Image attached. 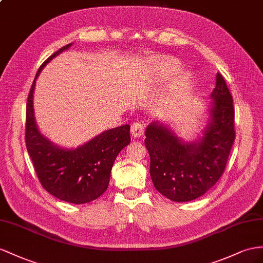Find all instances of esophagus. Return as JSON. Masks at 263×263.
I'll return each instance as SVG.
<instances>
[{
  "mask_svg": "<svg viewBox=\"0 0 263 263\" xmlns=\"http://www.w3.org/2000/svg\"><path fill=\"white\" fill-rule=\"evenodd\" d=\"M143 132H144V125H143V123L134 122L131 125V134H132L134 138L142 137L143 136Z\"/></svg>",
  "mask_w": 263,
  "mask_h": 263,
  "instance_id": "1",
  "label": "esophagus"
}]
</instances>
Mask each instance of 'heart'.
<instances>
[{
	"mask_svg": "<svg viewBox=\"0 0 263 263\" xmlns=\"http://www.w3.org/2000/svg\"><path fill=\"white\" fill-rule=\"evenodd\" d=\"M152 67L158 76L169 77L177 74L181 69V65L173 58H157L152 61Z\"/></svg>",
	"mask_w": 263,
	"mask_h": 263,
	"instance_id": "heart-1",
	"label": "heart"
}]
</instances>
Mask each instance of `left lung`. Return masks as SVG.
Instances as JSON below:
<instances>
[{
	"label": "left lung",
	"instance_id": "obj_1",
	"mask_svg": "<svg viewBox=\"0 0 263 263\" xmlns=\"http://www.w3.org/2000/svg\"><path fill=\"white\" fill-rule=\"evenodd\" d=\"M211 99L210 120L203 136L196 142H183L159 122H152L145 130L152 182L172 201L187 202L203 196L226 169L235 139L234 107L220 73Z\"/></svg>",
	"mask_w": 263,
	"mask_h": 263
}]
</instances>
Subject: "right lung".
Masks as SVG:
<instances>
[{
  "instance_id": "1",
  "label": "right lung",
  "mask_w": 263,
  "mask_h": 263,
  "mask_svg": "<svg viewBox=\"0 0 263 263\" xmlns=\"http://www.w3.org/2000/svg\"><path fill=\"white\" fill-rule=\"evenodd\" d=\"M71 45L63 46L40 66L26 103L25 143L44 189L60 200L82 204L98 199L106 191L114 161L130 143L131 138L130 125L124 124L104 131L77 149H64L40 133L33 111L35 80L53 58Z\"/></svg>"
}]
</instances>
